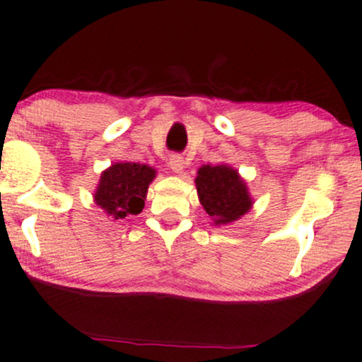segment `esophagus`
I'll list each match as a JSON object with an SVG mask.
<instances>
[{
  "instance_id": "obj_1",
  "label": "esophagus",
  "mask_w": 362,
  "mask_h": 362,
  "mask_svg": "<svg viewBox=\"0 0 362 362\" xmlns=\"http://www.w3.org/2000/svg\"><path fill=\"white\" fill-rule=\"evenodd\" d=\"M169 165L174 173L181 174L182 170H185V157L180 156V153H173L169 159Z\"/></svg>"
}]
</instances>
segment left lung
Returning <instances> with one entry per match:
<instances>
[{"instance_id":"obj_1","label":"left lung","mask_w":362,"mask_h":362,"mask_svg":"<svg viewBox=\"0 0 362 362\" xmlns=\"http://www.w3.org/2000/svg\"><path fill=\"white\" fill-rule=\"evenodd\" d=\"M194 182L203 209L215 224H229L250 210L251 198L238 170L227 165H203Z\"/></svg>"}]
</instances>
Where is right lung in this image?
<instances>
[{"label": "right lung", "instance_id": "right-lung-1", "mask_svg": "<svg viewBox=\"0 0 362 362\" xmlns=\"http://www.w3.org/2000/svg\"><path fill=\"white\" fill-rule=\"evenodd\" d=\"M156 170L145 164L121 162L111 165L100 176L95 192V203L112 218H124L144 210L148 185Z\"/></svg>", "mask_w": 362, "mask_h": 362}]
</instances>
